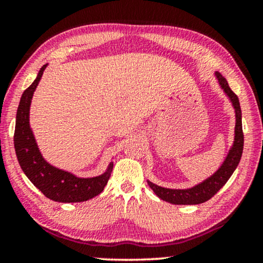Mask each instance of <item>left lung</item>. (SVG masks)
I'll list each match as a JSON object with an SVG mask.
<instances>
[{
	"mask_svg": "<svg viewBox=\"0 0 263 263\" xmlns=\"http://www.w3.org/2000/svg\"><path fill=\"white\" fill-rule=\"evenodd\" d=\"M218 82L221 87L227 93V96L231 98L235 109V138L234 144L229 151V154L218 171L214 176L208 178L202 183L195 185V187L189 189H167L159 187L152 182L148 181L149 187L153 189V192L158 195L162 200L171 202L175 205H195L201 204V202L208 201L211 199L223 185L227 183V181L233 175V172L240 161L242 154V147H244V134H242V125H241V109L239 104L238 96L232 91L228 86V82L222 76L220 72H216Z\"/></svg>",
	"mask_w": 263,
	"mask_h": 263,
	"instance_id": "8db88e82",
	"label": "left lung"
}]
</instances>
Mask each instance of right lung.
Listing matches in <instances>:
<instances>
[{"label": "right lung", "instance_id": "add662e5", "mask_svg": "<svg viewBox=\"0 0 263 263\" xmlns=\"http://www.w3.org/2000/svg\"><path fill=\"white\" fill-rule=\"evenodd\" d=\"M43 65L37 78L23 93L16 110L14 129V149L19 165L31 183L42 192L45 197L59 202H81L101 194L107 185L112 162L107 172L93 178H79L69 172L49 165L40 153L34 135L29 126V109L32 95L45 70Z\"/></svg>", "mask_w": 263, "mask_h": 263}]
</instances>
